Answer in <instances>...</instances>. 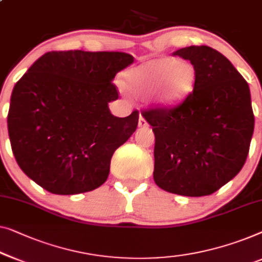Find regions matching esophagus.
<instances>
[{
	"mask_svg": "<svg viewBox=\"0 0 262 262\" xmlns=\"http://www.w3.org/2000/svg\"><path fill=\"white\" fill-rule=\"evenodd\" d=\"M138 126L139 127H146L147 126V122L144 118L143 116H139V122H138Z\"/></svg>",
	"mask_w": 262,
	"mask_h": 262,
	"instance_id": "esophagus-1",
	"label": "esophagus"
}]
</instances>
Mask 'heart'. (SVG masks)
I'll return each instance as SVG.
<instances>
[{"label": "heart", "instance_id": "obj_1", "mask_svg": "<svg viewBox=\"0 0 262 262\" xmlns=\"http://www.w3.org/2000/svg\"><path fill=\"white\" fill-rule=\"evenodd\" d=\"M196 80L194 65L175 58L151 60L125 73V85L131 92L139 96L152 92L154 103L164 108L183 104L194 91Z\"/></svg>", "mask_w": 262, "mask_h": 262}]
</instances>
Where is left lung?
Wrapping results in <instances>:
<instances>
[{"label": "left lung", "instance_id": "8db88e82", "mask_svg": "<svg viewBox=\"0 0 262 262\" xmlns=\"http://www.w3.org/2000/svg\"><path fill=\"white\" fill-rule=\"evenodd\" d=\"M173 55L194 65L197 80L177 107L142 112L156 139L154 180L172 194L210 195L233 180L247 159L254 131L249 86L216 49L190 46Z\"/></svg>", "mask_w": 262, "mask_h": 262}]
</instances>
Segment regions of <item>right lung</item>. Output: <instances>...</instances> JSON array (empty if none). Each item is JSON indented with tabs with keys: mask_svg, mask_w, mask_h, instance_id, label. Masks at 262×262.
Returning a JSON list of instances; mask_svg holds the SVG:
<instances>
[{
	"mask_svg": "<svg viewBox=\"0 0 262 262\" xmlns=\"http://www.w3.org/2000/svg\"><path fill=\"white\" fill-rule=\"evenodd\" d=\"M134 62L122 52H48L14 86L8 112L11 150L26 175L56 195L99 188L115 151L137 128V110L110 112L116 74Z\"/></svg>",
	"mask_w": 262,
	"mask_h": 262,
	"instance_id": "add662e5",
	"label": "right lung"
}]
</instances>
